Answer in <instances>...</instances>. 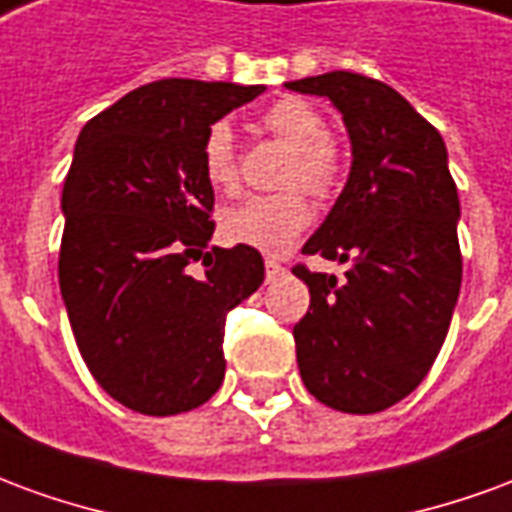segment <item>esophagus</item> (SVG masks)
Instances as JSON below:
<instances>
[{
	"label": "esophagus",
	"mask_w": 512,
	"mask_h": 512,
	"mask_svg": "<svg viewBox=\"0 0 512 512\" xmlns=\"http://www.w3.org/2000/svg\"><path fill=\"white\" fill-rule=\"evenodd\" d=\"M282 274H285V266H282L279 260H271V257H268V260H266V277H268V282H271V279H279V277H282Z\"/></svg>",
	"instance_id": "1"
}]
</instances>
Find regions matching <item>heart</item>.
I'll use <instances>...</instances> for the list:
<instances>
[{"label": "heart", "mask_w": 512, "mask_h": 512, "mask_svg": "<svg viewBox=\"0 0 512 512\" xmlns=\"http://www.w3.org/2000/svg\"><path fill=\"white\" fill-rule=\"evenodd\" d=\"M263 126L279 142L290 145V156L282 169V186H299L315 200L332 197L340 183L343 158L321 112L301 98H282L263 112ZM202 175L219 191L235 189L238 183L235 136L224 120L213 123L202 139ZM307 224L310 208L296 189L246 197L224 208L219 219L224 241L252 246L266 255L285 252Z\"/></svg>", "instance_id": "obj_1"}]
</instances>
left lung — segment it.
I'll return each mask as SVG.
<instances>
[{
    "label": "left lung",
    "instance_id": "obj_1",
    "mask_svg": "<svg viewBox=\"0 0 512 512\" xmlns=\"http://www.w3.org/2000/svg\"><path fill=\"white\" fill-rule=\"evenodd\" d=\"M329 98L351 136V172L304 255L348 263L343 279L296 266L310 310L293 326L304 386L345 414L411 395L436 362L461 290V202L436 128L362 73L285 84Z\"/></svg>",
    "mask_w": 512,
    "mask_h": 512
}]
</instances>
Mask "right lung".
<instances>
[{
    "label": "right lung",
    "instance_id": "obj_1",
    "mask_svg": "<svg viewBox=\"0 0 512 512\" xmlns=\"http://www.w3.org/2000/svg\"><path fill=\"white\" fill-rule=\"evenodd\" d=\"M263 90L161 79L79 134L62 189V301L84 365L131 411H191L222 386L224 318L266 268L252 246L208 249L216 224L202 139Z\"/></svg>",
    "mask_w": 512,
    "mask_h": 512
}]
</instances>
